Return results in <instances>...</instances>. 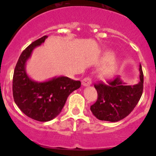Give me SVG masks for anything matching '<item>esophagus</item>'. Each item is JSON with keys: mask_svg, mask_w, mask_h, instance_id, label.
Wrapping results in <instances>:
<instances>
[{"mask_svg": "<svg viewBox=\"0 0 156 156\" xmlns=\"http://www.w3.org/2000/svg\"><path fill=\"white\" fill-rule=\"evenodd\" d=\"M91 83H92V80H91V78L90 77H86V78H84L82 80V85L85 86V87L86 86L90 85Z\"/></svg>", "mask_w": 156, "mask_h": 156, "instance_id": "34e87169", "label": "esophagus"}]
</instances>
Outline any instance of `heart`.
Returning a JSON list of instances; mask_svg holds the SVG:
<instances>
[{"label": "heart", "mask_w": 156, "mask_h": 156, "mask_svg": "<svg viewBox=\"0 0 156 156\" xmlns=\"http://www.w3.org/2000/svg\"><path fill=\"white\" fill-rule=\"evenodd\" d=\"M112 57L113 55L112 53H106L103 56V62H108L102 69L101 74L103 77L109 78V77H112L116 73L119 64H118L117 61L114 60V59L112 60Z\"/></svg>", "instance_id": "b5f03b06"}]
</instances>
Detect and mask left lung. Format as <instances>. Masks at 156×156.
Segmentation results:
<instances>
[{"instance_id": "8db88e82", "label": "left lung", "mask_w": 156, "mask_h": 156, "mask_svg": "<svg viewBox=\"0 0 156 156\" xmlns=\"http://www.w3.org/2000/svg\"><path fill=\"white\" fill-rule=\"evenodd\" d=\"M140 81L134 85H127L116 76L106 84H94L97 100L90 106L94 115L99 120L115 122L127 117L139 102L144 90V73L140 65Z\"/></svg>"}]
</instances>
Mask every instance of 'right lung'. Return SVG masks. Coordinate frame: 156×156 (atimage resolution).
<instances>
[{"mask_svg":"<svg viewBox=\"0 0 156 156\" xmlns=\"http://www.w3.org/2000/svg\"><path fill=\"white\" fill-rule=\"evenodd\" d=\"M44 35L32 42L20 55L12 78L14 101L26 115L38 122H48L62 111L71 93L81 87V81L68 77L53 78L44 82L32 81L26 72V62L36 47L44 43Z\"/></svg>","mask_w":156,"mask_h":156,"instance_id":"right-lung-1","label":"right lung"}]
</instances>
